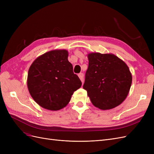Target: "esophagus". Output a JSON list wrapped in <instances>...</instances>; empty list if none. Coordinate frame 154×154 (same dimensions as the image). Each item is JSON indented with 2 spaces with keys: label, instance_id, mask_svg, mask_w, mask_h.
Instances as JSON below:
<instances>
[{
  "label": "esophagus",
  "instance_id": "34e87169",
  "mask_svg": "<svg viewBox=\"0 0 154 154\" xmlns=\"http://www.w3.org/2000/svg\"><path fill=\"white\" fill-rule=\"evenodd\" d=\"M78 76H79V78H80L82 82H83V80H84V75H83V74L82 73V72L80 73V74H78Z\"/></svg>",
  "mask_w": 154,
  "mask_h": 154
}]
</instances>
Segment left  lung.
Returning <instances> with one entry per match:
<instances>
[{"label":"left lung","mask_w":154,"mask_h":154,"mask_svg":"<svg viewBox=\"0 0 154 154\" xmlns=\"http://www.w3.org/2000/svg\"><path fill=\"white\" fill-rule=\"evenodd\" d=\"M88 67L83 88L92 103L101 110H109L126 99L132 85L127 65L113 54H88Z\"/></svg>","instance_id":"obj_1"}]
</instances>
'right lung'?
Masks as SVG:
<instances>
[{"mask_svg": "<svg viewBox=\"0 0 154 154\" xmlns=\"http://www.w3.org/2000/svg\"><path fill=\"white\" fill-rule=\"evenodd\" d=\"M67 58V50H53L38 57L29 69V92L36 103L45 109H63L82 86Z\"/></svg>", "mask_w": 154, "mask_h": 154, "instance_id": "obj_1", "label": "right lung"}]
</instances>
